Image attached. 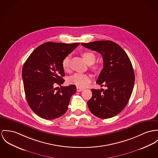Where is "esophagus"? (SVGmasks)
<instances>
[{"instance_id":"obj_1","label":"esophagus","mask_w":158,"mask_h":158,"mask_svg":"<svg viewBox=\"0 0 158 158\" xmlns=\"http://www.w3.org/2000/svg\"><path fill=\"white\" fill-rule=\"evenodd\" d=\"M83 90H84V88H80V87H78V86H77V88H76V91H78V92L82 91Z\"/></svg>"}]
</instances>
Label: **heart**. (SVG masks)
Returning <instances> with one entry per match:
<instances>
[{
  "mask_svg": "<svg viewBox=\"0 0 158 158\" xmlns=\"http://www.w3.org/2000/svg\"><path fill=\"white\" fill-rule=\"evenodd\" d=\"M86 62L88 64H93L96 61V56L91 52H85L82 53ZM70 57L67 56L64 58L62 62V66L64 70H67L69 68ZM91 81V77L86 74L76 73L70 76L68 79V82L70 84L76 85L78 87L84 88L88 85Z\"/></svg>",
  "mask_w": 158,
  "mask_h": 158,
  "instance_id": "1",
  "label": "heart"
}]
</instances>
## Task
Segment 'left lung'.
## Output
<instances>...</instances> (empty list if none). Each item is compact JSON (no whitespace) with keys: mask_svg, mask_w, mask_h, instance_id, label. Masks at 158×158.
<instances>
[{"mask_svg":"<svg viewBox=\"0 0 158 158\" xmlns=\"http://www.w3.org/2000/svg\"><path fill=\"white\" fill-rule=\"evenodd\" d=\"M81 45L100 53L103 60V68L96 83L106 89H91L93 96L87 102L89 109L98 118L113 117L122 112L131 96L135 82L132 63L124 50L112 41H96Z\"/></svg>","mask_w":158,"mask_h":158,"instance_id":"1","label":"left lung"}]
</instances>
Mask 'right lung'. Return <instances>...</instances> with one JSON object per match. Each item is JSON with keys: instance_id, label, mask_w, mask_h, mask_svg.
Masks as SVG:
<instances>
[{"instance_id": "add662e5", "label": "right lung", "mask_w": 158, "mask_h": 158, "mask_svg": "<svg viewBox=\"0 0 158 158\" xmlns=\"http://www.w3.org/2000/svg\"><path fill=\"white\" fill-rule=\"evenodd\" d=\"M79 43H45L35 49L24 62L22 69L24 93L31 109L42 118L53 120L64 114L76 86H61L65 73L62 62Z\"/></svg>"}]
</instances>
